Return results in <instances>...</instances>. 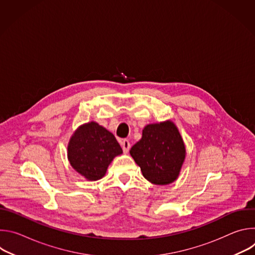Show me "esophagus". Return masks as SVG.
Segmentation results:
<instances>
[{
	"label": "esophagus",
	"instance_id": "esophagus-1",
	"mask_svg": "<svg viewBox=\"0 0 255 255\" xmlns=\"http://www.w3.org/2000/svg\"><path fill=\"white\" fill-rule=\"evenodd\" d=\"M121 145H122V148H123L124 153H128V152H129V149H130V147H131L130 142H129L127 139H124V140H122Z\"/></svg>",
	"mask_w": 255,
	"mask_h": 255
}]
</instances>
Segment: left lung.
I'll return each instance as SVG.
<instances>
[{
    "mask_svg": "<svg viewBox=\"0 0 255 255\" xmlns=\"http://www.w3.org/2000/svg\"><path fill=\"white\" fill-rule=\"evenodd\" d=\"M130 154L151 184L168 185L179 174L186 147L177 127L168 120L145 126Z\"/></svg>",
    "mask_w": 255,
    "mask_h": 255,
    "instance_id": "8db88e82",
    "label": "left lung"
}]
</instances>
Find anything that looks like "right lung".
<instances>
[{
    "instance_id": "obj_1",
    "label": "right lung",
    "mask_w": 255,
    "mask_h": 255,
    "mask_svg": "<svg viewBox=\"0 0 255 255\" xmlns=\"http://www.w3.org/2000/svg\"><path fill=\"white\" fill-rule=\"evenodd\" d=\"M122 152L115 136L96 122L80 126L67 145L70 165L88 180L102 178L114 157Z\"/></svg>"
}]
</instances>
